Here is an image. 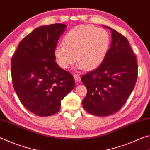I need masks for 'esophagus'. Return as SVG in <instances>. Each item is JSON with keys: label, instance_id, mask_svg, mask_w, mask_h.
Here are the masks:
<instances>
[{"label": "esophagus", "instance_id": "1", "mask_svg": "<svg viewBox=\"0 0 150 150\" xmlns=\"http://www.w3.org/2000/svg\"><path fill=\"white\" fill-rule=\"evenodd\" d=\"M74 79H75V81L76 82H80V81H81V79H80V76L79 75H78V74H74Z\"/></svg>", "mask_w": 150, "mask_h": 150}]
</instances>
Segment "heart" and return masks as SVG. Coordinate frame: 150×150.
Instances as JSON below:
<instances>
[{
	"instance_id": "heart-1",
	"label": "heart",
	"mask_w": 150,
	"mask_h": 150,
	"mask_svg": "<svg viewBox=\"0 0 150 150\" xmlns=\"http://www.w3.org/2000/svg\"><path fill=\"white\" fill-rule=\"evenodd\" d=\"M110 37L108 32L93 25L74 27L66 34L64 44L54 48L58 64L67 69L76 60L80 69L93 70L104 60L109 50Z\"/></svg>"
}]
</instances>
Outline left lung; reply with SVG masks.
I'll return each instance as SVG.
<instances>
[{
  "mask_svg": "<svg viewBox=\"0 0 150 150\" xmlns=\"http://www.w3.org/2000/svg\"><path fill=\"white\" fill-rule=\"evenodd\" d=\"M112 43L104 60L81 77L87 88L82 105L97 116H107L122 108L133 91L137 78L136 56L127 39L110 27Z\"/></svg>",
  "mask_w": 150,
  "mask_h": 150,
  "instance_id": "left-lung-1",
  "label": "left lung"
}]
</instances>
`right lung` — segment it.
I'll list each match as a JSON object with an SVG mask.
<instances>
[{
  "mask_svg": "<svg viewBox=\"0 0 150 150\" xmlns=\"http://www.w3.org/2000/svg\"><path fill=\"white\" fill-rule=\"evenodd\" d=\"M66 27L53 24L35 28L11 59L14 89L24 106L39 116L60 111L61 100L75 86L72 74L55 62L54 48Z\"/></svg>",
  "mask_w": 150,
  "mask_h": 150,
  "instance_id": "obj_1",
  "label": "right lung"
}]
</instances>
